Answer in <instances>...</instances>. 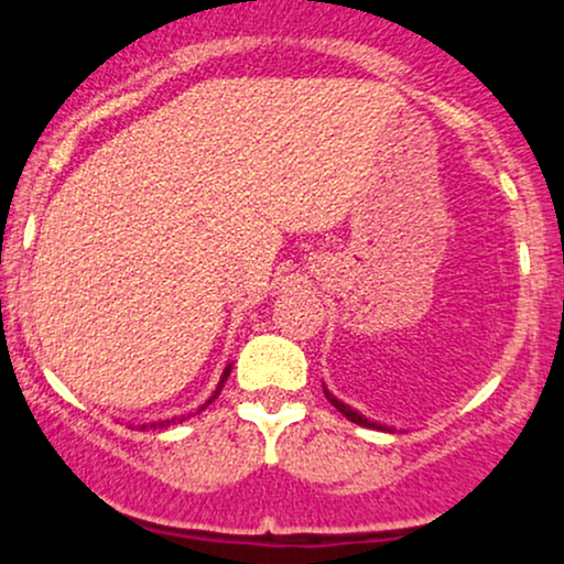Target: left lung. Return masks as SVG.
<instances>
[{"mask_svg": "<svg viewBox=\"0 0 564 564\" xmlns=\"http://www.w3.org/2000/svg\"><path fill=\"white\" fill-rule=\"evenodd\" d=\"M323 392H326L328 403H332V405H334V408H336V411H339V413H345V416L349 419V422H355V424H360V426H371V430H384V426H381V424H377V422H371V419H366V416H364V413L352 411V408H349V405H345V403H341V400H336V398H334V394L326 390V387H323Z\"/></svg>", "mask_w": 564, "mask_h": 564, "instance_id": "obj_1", "label": "left lung"}]
</instances>
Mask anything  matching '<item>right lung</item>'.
Returning <instances> with one entry per match:
<instances>
[{
	"label": "right lung",
	"mask_w": 564,
	"mask_h": 564,
	"mask_svg": "<svg viewBox=\"0 0 564 564\" xmlns=\"http://www.w3.org/2000/svg\"><path fill=\"white\" fill-rule=\"evenodd\" d=\"M228 377H230V366L225 368L223 379H219V387H217V392L212 394V398H209V403H212V400L217 398L219 390H223V384H225V381H228ZM209 403H206V405H209ZM206 405H200V411H204ZM177 422H183V419H180V416H174V419H159V422H151V424H140V430H164V426H170V424H177Z\"/></svg>",
	"instance_id": "add662e5"
}]
</instances>
